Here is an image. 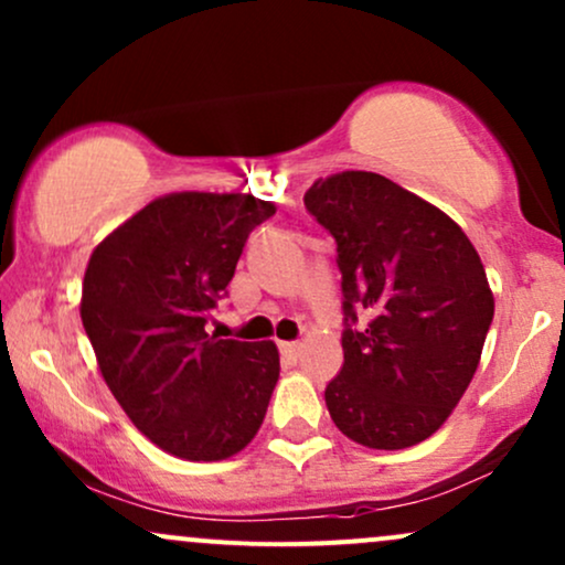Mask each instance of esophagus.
Here are the masks:
<instances>
[{
	"instance_id": "obj_1",
	"label": "esophagus",
	"mask_w": 565,
	"mask_h": 565,
	"mask_svg": "<svg viewBox=\"0 0 565 565\" xmlns=\"http://www.w3.org/2000/svg\"><path fill=\"white\" fill-rule=\"evenodd\" d=\"M300 350H302L300 342H281V353L287 355V359H291V361L300 359Z\"/></svg>"
}]
</instances>
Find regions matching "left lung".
<instances>
[{
    "label": "left lung",
    "instance_id": "1",
    "mask_svg": "<svg viewBox=\"0 0 565 565\" xmlns=\"http://www.w3.org/2000/svg\"><path fill=\"white\" fill-rule=\"evenodd\" d=\"M305 210L334 236L342 274L345 361L323 393L334 425L369 449L430 438L468 391L494 319L476 246L374 172L316 180Z\"/></svg>",
    "mask_w": 565,
    "mask_h": 565
}]
</instances>
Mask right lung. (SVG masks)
<instances>
[{"mask_svg":"<svg viewBox=\"0 0 565 565\" xmlns=\"http://www.w3.org/2000/svg\"><path fill=\"white\" fill-rule=\"evenodd\" d=\"M276 212L252 193L153 199L95 246L82 323L114 398L148 440L191 462L238 454L278 382L274 342L217 340L206 321L246 238Z\"/></svg>","mask_w":565,"mask_h":565,"instance_id":"1","label":"right lung"}]
</instances>
